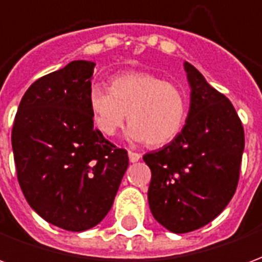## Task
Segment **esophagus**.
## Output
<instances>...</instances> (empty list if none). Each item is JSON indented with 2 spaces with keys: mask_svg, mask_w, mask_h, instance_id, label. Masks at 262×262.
Masks as SVG:
<instances>
[{
  "mask_svg": "<svg viewBox=\"0 0 262 262\" xmlns=\"http://www.w3.org/2000/svg\"><path fill=\"white\" fill-rule=\"evenodd\" d=\"M127 154H129V160H130V163H137V161L140 160V157H142L140 154L135 153V151H129Z\"/></svg>",
  "mask_w": 262,
  "mask_h": 262,
  "instance_id": "1",
  "label": "esophagus"
}]
</instances>
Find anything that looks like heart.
Listing matches in <instances>:
<instances>
[{
	"instance_id": "1",
	"label": "heart",
	"mask_w": 262,
	"mask_h": 262,
	"mask_svg": "<svg viewBox=\"0 0 262 262\" xmlns=\"http://www.w3.org/2000/svg\"><path fill=\"white\" fill-rule=\"evenodd\" d=\"M88 105L94 125L102 135L115 136L127 119V137L151 147L174 140L188 112L187 95L180 86L142 71L116 74L111 86L92 84Z\"/></svg>"
}]
</instances>
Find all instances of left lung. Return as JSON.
Wrapping results in <instances>:
<instances>
[{"mask_svg": "<svg viewBox=\"0 0 262 262\" xmlns=\"http://www.w3.org/2000/svg\"><path fill=\"white\" fill-rule=\"evenodd\" d=\"M191 102L178 136L143 160L151 170L147 199L154 219L172 233L201 229L236 192L244 129L227 98L184 63Z\"/></svg>", "mask_w": 262, "mask_h": 262, "instance_id": "8db88e82", "label": "left lung"}]
</instances>
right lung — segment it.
I'll return each mask as SVG.
<instances>
[{"instance_id": "1", "label": "right lung", "mask_w": 262, "mask_h": 262, "mask_svg": "<svg viewBox=\"0 0 262 262\" xmlns=\"http://www.w3.org/2000/svg\"><path fill=\"white\" fill-rule=\"evenodd\" d=\"M94 66L75 60L35 81L11 136L29 206L69 231L88 230L108 214L129 165L127 151L94 127L88 105Z\"/></svg>"}]
</instances>
